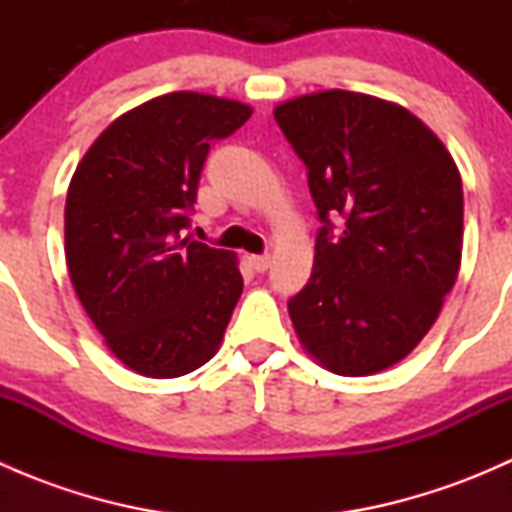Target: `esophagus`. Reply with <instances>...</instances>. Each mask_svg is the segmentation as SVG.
I'll list each match as a JSON object with an SVG mask.
<instances>
[{
  "label": "esophagus",
  "mask_w": 512,
  "mask_h": 512,
  "mask_svg": "<svg viewBox=\"0 0 512 512\" xmlns=\"http://www.w3.org/2000/svg\"><path fill=\"white\" fill-rule=\"evenodd\" d=\"M250 265L255 267L257 272H267V270H270V265H272V255H252Z\"/></svg>",
  "instance_id": "1"
}]
</instances>
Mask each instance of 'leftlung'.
<instances>
[{"instance_id": "obj_1", "label": "left lung", "mask_w": 512, "mask_h": 512, "mask_svg": "<svg viewBox=\"0 0 512 512\" xmlns=\"http://www.w3.org/2000/svg\"><path fill=\"white\" fill-rule=\"evenodd\" d=\"M275 121L322 223L312 277L287 302L294 332L334 374L389 369L426 337L458 277L456 163L414 113L354 91L292 98Z\"/></svg>"}]
</instances>
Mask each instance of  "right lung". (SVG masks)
Here are the masks:
<instances>
[{"label":"right lung","instance_id":"add662e5","mask_svg":"<svg viewBox=\"0 0 512 512\" xmlns=\"http://www.w3.org/2000/svg\"><path fill=\"white\" fill-rule=\"evenodd\" d=\"M250 116L230 98L158 96L116 118L71 178V282L108 349L138 374H190L223 339L242 294L235 255L180 232L213 141Z\"/></svg>","mask_w":512,"mask_h":512}]
</instances>
